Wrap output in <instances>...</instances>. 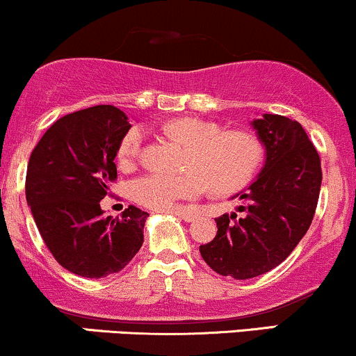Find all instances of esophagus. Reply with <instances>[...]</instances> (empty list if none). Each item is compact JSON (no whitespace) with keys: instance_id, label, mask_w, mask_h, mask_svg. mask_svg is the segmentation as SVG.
I'll return each mask as SVG.
<instances>
[{"instance_id":"obj_1","label":"esophagus","mask_w":356,"mask_h":356,"mask_svg":"<svg viewBox=\"0 0 356 356\" xmlns=\"http://www.w3.org/2000/svg\"><path fill=\"white\" fill-rule=\"evenodd\" d=\"M170 214L179 216V218L184 219V220H187V222H192V220L195 219V214H194V212H192V211H187V209H174L172 212H170Z\"/></svg>"}]
</instances>
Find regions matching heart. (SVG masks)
<instances>
[{
    "instance_id": "b5f03b06",
    "label": "heart",
    "mask_w": 356,
    "mask_h": 356,
    "mask_svg": "<svg viewBox=\"0 0 356 356\" xmlns=\"http://www.w3.org/2000/svg\"><path fill=\"white\" fill-rule=\"evenodd\" d=\"M165 132L189 145L179 175L147 174L132 182V195L155 211L177 209L179 202L195 199L207 189L231 194L252 181L264 157L263 142L249 130H222L218 124L194 117L167 122ZM145 130L132 127L118 145L122 165L134 164L144 145Z\"/></svg>"
}]
</instances>
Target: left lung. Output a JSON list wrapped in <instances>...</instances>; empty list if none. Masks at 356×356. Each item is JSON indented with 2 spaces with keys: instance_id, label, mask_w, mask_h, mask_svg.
Instances as JSON below:
<instances>
[{
  "instance_id": "obj_1",
  "label": "left lung",
  "mask_w": 356,
  "mask_h": 356,
  "mask_svg": "<svg viewBox=\"0 0 356 356\" xmlns=\"http://www.w3.org/2000/svg\"><path fill=\"white\" fill-rule=\"evenodd\" d=\"M266 149L256 181L241 192L244 204L216 219L218 234L199 248L216 273L249 280L271 271L312 226L321 187L320 155L296 120L264 113L251 122Z\"/></svg>"
}]
</instances>
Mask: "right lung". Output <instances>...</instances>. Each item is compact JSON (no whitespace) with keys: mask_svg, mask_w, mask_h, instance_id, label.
<instances>
[{"mask_svg":"<svg viewBox=\"0 0 356 356\" xmlns=\"http://www.w3.org/2000/svg\"><path fill=\"white\" fill-rule=\"evenodd\" d=\"M129 129L120 108L97 105L58 118L30 155L26 202L53 257L73 275L118 273L144 243L147 212L129 206L113 219L100 207Z\"/></svg>","mask_w":356,"mask_h":356,"instance_id":"add662e5","label":"right lung"}]
</instances>
